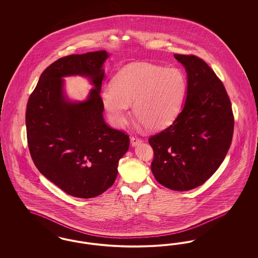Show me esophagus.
Here are the masks:
<instances>
[{
  "instance_id": "1",
  "label": "esophagus",
  "mask_w": 258,
  "mask_h": 258,
  "mask_svg": "<svg viewBox=\"0 0 258 258\" xmlns=\"http://www.w3.org/2000/svg\"><path fill=\"white\" fill-rule=\"evenodd\" d=\"M141 138H139L138 136H132V138H131V142H132V145L135 147V146H137L138 144H140L141 143Z\"/></svg>"
}]
</instances>
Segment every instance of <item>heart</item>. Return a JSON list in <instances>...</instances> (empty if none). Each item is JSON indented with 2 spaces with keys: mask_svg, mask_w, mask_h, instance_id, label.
I'll list each match as a JSON object with an SVG mask.
<instances>
[{
  "mask_svg": "<svg viewBox=\"0 0 258 258\" xmlns=\"http://www.w3.org/2000/svg\"><path fill=\"white\" fill-rule=\"evenodd\" d=\"M187 90L184 72L149 62L123 68L112 85L101 90L100 98L110 123L123 125L133 106L135 118L148 131H160L178 117Z\"/></svg>",
  "mask_w": 258,
  "mask_h": 258,
  "instance_id": "obj_1",
  "label": "heart"
}]
</instances>
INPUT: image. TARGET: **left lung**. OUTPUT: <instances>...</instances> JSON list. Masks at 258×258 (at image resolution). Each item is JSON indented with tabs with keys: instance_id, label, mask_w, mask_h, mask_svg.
<instances>
[{
	"instance_id": "8db88e82",
	"label": "left lung",
	"mask_w": 258,
	"mask_h": 258,
	"mask_svg": "<svg viewBox=\"0 0 258 258\" xmlns=\"http://www.w3.org/2000/svg\"><path fill=\"white\" fill-rule=\"evenodd\" d=\"M187 74L186 99L171 125L149 138L151 169L160 184L184 191L217 171L232 142L234 116L221 79L195 55H174Z\"/></svg>"
}]
</instances>
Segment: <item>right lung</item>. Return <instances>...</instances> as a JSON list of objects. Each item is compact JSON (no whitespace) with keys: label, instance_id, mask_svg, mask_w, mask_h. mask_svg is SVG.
Segmentation results:
<instances>
[{"label":"right lung","instance_id":"1","mask_svg":"<svg viewBox=\"0 0 258 258\" xmlns=\"http://www.w3.org/2000/svg\"><path fill=\"white\" fill-rule=\"evenodd\" d=\"M106 51L70 55L41 74L26 109L28 147L38 171L66 194L96 197L114 184L130 136L105 123L100 98ZM88 76L95 85L82 103H70L62 76Z\"/></svg>","mask_w":258,"mask_h":258}]
</instances>
